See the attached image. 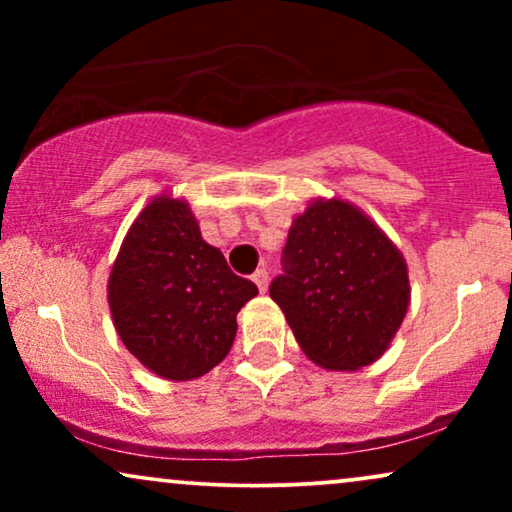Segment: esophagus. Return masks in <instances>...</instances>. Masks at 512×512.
I'll list each match as a JSON object with an SVG mask.
<instances>
[{
  "label": "esophagus",
  "mask_w": 512,
  "mask_h": 512,
  "mask_svg": "<svg viewBox=\"0 0 512 512\" xmlns=\"http://www.w3.org/2000/svg\"><path fill=\"white\" fill-rule=\"evenodd\" d=\"M251 279H254V284L258 286V291H261V293L268 289V272H265L263 268L256 270L254 275H251Z\"/></svg>",
  "instance_id": "esophagus-1"
}]
</instances>
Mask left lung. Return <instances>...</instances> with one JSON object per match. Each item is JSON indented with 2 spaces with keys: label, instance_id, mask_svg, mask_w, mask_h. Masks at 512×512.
Masks as SVG:
<instances>
[{
  "label": "left lung",
  "instance_id": "obj_1",
  "mask_svg": "<svg viewBox=\"0 0 512 512\" xmlns=\"http://www.w3.org/2000/svg\"><path fill=\"white\" fill-rule=\"evenodd\" d=\"M270 298L314 363L359 370L380 359L403 324L408 268L354 205L317 200L293 221Z\"/></svg>",
  "mask_w": 512,
  "mask_h": 512
}]
</instances>
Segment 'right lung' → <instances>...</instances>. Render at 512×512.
Returning <instances> with one entry per match:
<instances>
[{
    "label": "right lung",
    "mask_w": 512,
    "mask_h": 512,
    "mask_svg": "<svg viewBox=\"0 0 512 512\" xmlns=\"http://www.w3.org/2000/svg\"><path fill=\"white\" fill-rule=\"evenodd\" d=\"M258 293L202 240L186 202L156 198L111 268L109 307L128 352L165 380H195L226 359L237 312Z\"/></svg>",
    "instance_id": "obj_1"
}]
</instances>
